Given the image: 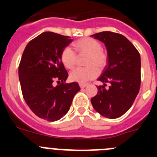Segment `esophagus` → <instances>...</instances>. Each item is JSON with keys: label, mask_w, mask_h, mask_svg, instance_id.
<instances>
[{"label": "esophagus", "mask_w": 157, "mask_h": 157, "mask_svg": "<svg viewBox=\"0 0 157 157\" xmlns=\"http://www.w3.org/2000/svg\"><path fill=\"white\" fill-rule=\"evenodd\" d=\"M87 86H88L87 83H79V86L81 87V88H85V87H86Z\"/></svg>", "instance_id": "1"}]
</instances>
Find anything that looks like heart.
Segmentation results:
<instances>
[{"label":"heart","mask_w":157,"mask_h":157,"mask_svg":"<svg viewBox=\"0 0 157 157\" xmlns=\"http://www.w3.org/2000/svg\"><path fill=\"white\" fill-rule=\"evenodd\" d=\"M75 49L78 54H87L86 59V67H78L70 73L71 81L85 83L95 78L99 74V69H103L108 63V53L102 49L101 44L97 40L90 37L82 38L73 44ZM60 59L66 67L72 68L77 63L78 56L71 48L67 46L63 48Z\"/></svg>","instance_id":"1"}]
</instances>
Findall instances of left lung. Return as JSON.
Returning a JSON list of instances; mask_svg holds the SVG:
<instances>
[{
  "label": "left lung",
  "instance_id": "8db88e82",
  "mask_svg": "<svg viewBox=\"0 0 157 157\" xmlns=\"http://www.w3.org/2000/svg\"><path fill=\"white\" fill-rule=\"evenodd\" d=\"M105 43L108 64L98 80V94L91 98L94 109L109 119L123 116L132 106L141 86V57L127 37L118 33L103 31L91 35ZM108 82L110 86L105 88Z\"/></svg>",
  "mask_w": 157,
  "mask_h": 157
}]
</instances>
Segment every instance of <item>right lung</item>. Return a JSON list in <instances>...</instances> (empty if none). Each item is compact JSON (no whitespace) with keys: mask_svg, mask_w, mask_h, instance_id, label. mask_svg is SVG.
Listing matches in <instances>:
<instances>
[{"mask_svg":"<svg viewBox=\"0 0 157 157\" xmlns=\"http://www.w3.org/2000/svg\"><path fill=\"white\" fill-rule=\"evenodd\" d=\"M71 41L68 36L44 32L29 41L22 55L19 78L23 98L36 116L47 121L61 119L80 90L78 82L65 83L68 73L60 59Z\"/></svg>","mask_w":157,"mask_h":157,"instance_id":"right-lung-1","label":"right lung"}]
</instances>
